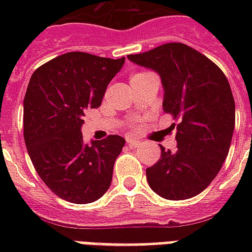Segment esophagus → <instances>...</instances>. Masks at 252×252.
<instances>
[{
    "label": "esophagus",
    "instance_id": "obj_1",
    "mask_svg": "<svg viewBox=\"0 0 252 252\" xmlns=\"http://www.w3.org/2000/svg\"><path fill=\"white\" fill-rule=\"evenodd\" d=\"M126 144H128L129 147L137 148L142 146V142H140V140H136V139H133V137H126Z\"/></svg>",
    "mask_w": 252,
    "mask_h": 252
}]
</instances>
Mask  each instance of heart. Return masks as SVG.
<instances>
[{"label": "heart", "instance_id": "obj_1", "mask_svg": "<svg viewBox=\"0 0 252 252\" xmlns=\"http://www.w3.org/2000/svg\"><path fill=\"white\" fill-rule=\"evenodd\" d=\"M144 74H147V72H136V74H133V75L131 77V81H133V79L137 77H142V75H144Z\"/></svg>", "mask_w": 252, "mask_h": 252}]
</instances>
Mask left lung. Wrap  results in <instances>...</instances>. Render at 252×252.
Returning <instances> with one entry per match:
<instances>
[{"instance_id":"1","label":"left lung","mask_w":252,"mask_h":252,"mask_svg":"<svg viewBox=\"0 0 252 252\" xmlns=\"http://www.w3.org/2000/svg\"><path fill=\"white\" fill-rule=\"evenodd\" d=\"M128 59L158 72L163 112L180 119L177 150L160 146L159 160L146 170L148 185L166 200L200 194L216 178L232 140L235 101L227 77L211 59L182 43H167Z\"/></svg>"}]
</instances>
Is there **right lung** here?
<instances>
[{
    "label": "right lung",
    "mask_w": 252,
    "mask_h": 252,
    "mask_svg": "<svg viewBox=\"0 0 252 252\" xmlns=\"http://www.w3.org/2000/svg\"><path fill=\"white\" fill-rule=\"evenodd\" d=\"M126 62L67 52L36 70L24 98V140L43 182L63 200L89 204L109 189L126 139L110 135L83 143V112L98 108Z\"/></svg>",
    "instance_id": "right-lung-1"
}]
</instances>
